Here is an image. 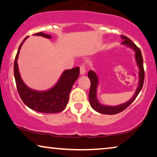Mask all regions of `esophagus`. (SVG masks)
<instances>
[{
    "label": "esophagus",
    "instance_id": "34e87169",
    "mask_svg": "<svg viewBox=\"0 0 157 157\" xmlns=\"http://www.w3.org/2000/svg\"><path fill=\"white\" fill-rule=\"evenodd\" d=\"M86 68H85V66H84L83 64H82L81 66L80 67V74L81 75H84V74H86Z\"/></svg>",
    "mask_w": 157,
    "mask_h": 157
}]
</instances>
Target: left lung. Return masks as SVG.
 <instances>
[{"instance_id":"1","label":"left lung","mask_w":157,"mask_h":157,"mask_svg":"<svg viewBox=\"0 0 157 157\" xmlns=\"http://www.w3.org/2000/svg\"><path fill=\"white\" fill-rule=\"evenodd\" d=\"M121 38L124 40V41L121 43V44L126 45V46L132 48L135 51V57L137 62V65L139 68V83L137 86L136 93L132 98L129 100L128 102H125L121 105L117 106H108L104 105L99 102L97 98V88L98 86V77L95 71L93 70H90L88 71V76L90 81V92H89V102L90 105L92 107L93 109L101 114H116L118 113H120L124 111L126 108H127L133 102L135 99L138 95L139 93L142 90V88L143 86L144 79V71L143 67V59L142 56V53L139 48L137 47V45L132 42V40L125 36H121Z\"/></svg>"}]
</instances>
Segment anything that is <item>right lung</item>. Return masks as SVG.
Returning a JSON list of instances; mask_svg holds the SVG:
<instances>
[{
	"mask_svg": "<svg viewBox=\"0 0 157 157\" xmlns=\"http://www.w3.org/2000/svg\"><path fill=\"white\" fill-rule=\"evenodd\" d=\"M33 35L40 36L46 38H52L50 35L45 34L43 32L34 33ZM28 37L26 36L20 44L14 62V76L19 95L28 107L36 112L46 114L62 112L68 103L72 86L79 76V67L65 70L57 83L49 90L38 91L29 88L21 78L17 64V58L21 45Z\"/></svg>",
	"mask_w": 157,
	"mask_h": 157,
	"instance_id": "add662e5",
	"label": "right lung"
}]
</instances>
